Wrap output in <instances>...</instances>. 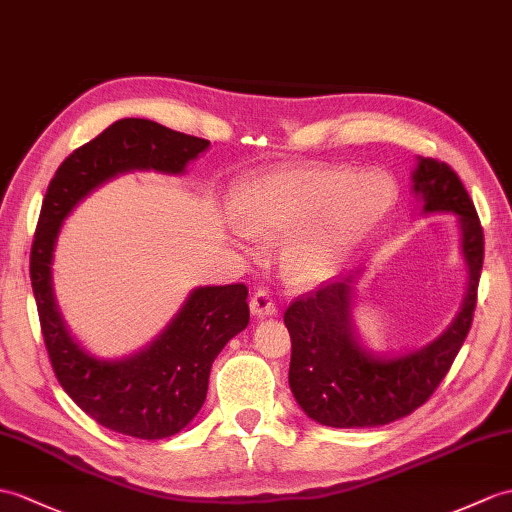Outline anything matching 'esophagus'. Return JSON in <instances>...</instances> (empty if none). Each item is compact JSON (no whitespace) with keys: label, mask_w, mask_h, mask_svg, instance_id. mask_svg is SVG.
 Here are the masks:
<instances>
[{"label":"esophagus","mask_w":512,"mask_h":512,"mask_svg":"<svg viewBox=\"0 0 512 512\" xmlns=\"http://www.w3.org/2000/svg\"><path fill=\"white\" fill-rule=\"evenodd\" d=\"M251 312L257 318L264 316H275L277 314V303L272 301V296L268 294V290H257L251 296Z\"/></svg>","instance_id":"1"}]
</instances>
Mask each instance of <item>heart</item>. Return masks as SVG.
I'll list each match as a JSON object with an SVG mask.
<instances>
[{
    "instance_id": "b5f03b06",
    "label": "heart",
    "mask_w": 512,
    "mask_h": 512,
    "mask_svg": "<svg viewBox=\"0 0 512 512\" xmlns=\"http://www.w3.org/2000/svg\"><path fill=\"white\" fill-rule=\"evenodd\" d=\"M395 194L392 178L379 170L301 165L248 178L235 202L247 231L294 233L283 251L285 272L294 283L312 285L334 275L351 246L386 216Z\"/></svg>"
}]
</instances>
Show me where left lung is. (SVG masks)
Returning a JSON list of instances; mask_svg holds the SVG:
<instances>
[{
    "instance_id": "8db88e82",
    "label": "left lung",
    "mask_w": 512,
    "mask_h": 512,
    "mask_svg": "<svg viewBox=\"0 0 512 512\" xmlns=\"http://www.w3.org/2000/svg\"><path fill=\"white\" fill-rule=\"evenodd\" d=\"M423 213H456L469 268L465 303L441 336L395 358L358 342L351 320L353 279L323 283L292 301L283 323L292 338L290 388L312 421L329 427H377L408 417L432 397L465 342L484 261V231L473 200L447 163L419 159L412 174Z\"/></svg>"
}]
</instances>
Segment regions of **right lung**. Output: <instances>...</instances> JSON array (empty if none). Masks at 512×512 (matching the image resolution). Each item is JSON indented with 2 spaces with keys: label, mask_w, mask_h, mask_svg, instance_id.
<instances>
[{
  "label": "right lung",
  "mask_w": 512,
  "mask_h": 512,
  "mask_svg": "<svg viewBox=\"0 0 512 512\" xmlns=\"http://www.w3.org/2000/svg\"><path fill=\"white\" fill-rule=\"evenodd\" d=\"M207 148V139L150 120L115 122L61 163L47 185L34 231L30 281L58 384L93 421L144 441L174 436L202 408L213 360L251 318L246 285L196 288L146 349L122 360H100L69 336L58 312L52 288L54 246L69 211L109 178L133 170L183 174L185 165Z\"/></svg>",
  "instance_id": "obj_1"
}]
</instances>
